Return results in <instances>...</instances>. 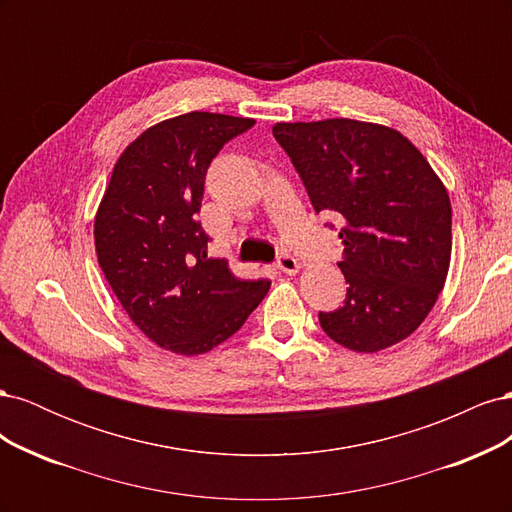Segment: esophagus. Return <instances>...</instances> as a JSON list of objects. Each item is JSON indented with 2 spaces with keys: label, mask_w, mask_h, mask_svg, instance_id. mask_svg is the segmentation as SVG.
Returning <instances> with one entry per match:
<instances>
[{
  "label": "esophagus",
  "mask_w": 512,
  "mask_h": 512,
  "mask_svg": "<svg viewBox=\"0 0 512 512\" xmlns=\"http://www.w3.org/2000/svg\"><path fill=\"white\" fill-rule=\"evenodd\" d=\"M277 269L288 273V275H294V273H299L301 262L294 258V256H290V254H282L280 258H277Z\"/></svg>",
  "instance_id": "obj_1"
}]
</instances>
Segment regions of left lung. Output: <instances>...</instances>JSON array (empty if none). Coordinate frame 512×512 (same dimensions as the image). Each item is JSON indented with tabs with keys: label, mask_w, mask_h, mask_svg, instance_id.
Returning a JSON list of instances; mask_svg holds the SVG:
<instances>
[{
	"label": "left lung",
	"mask_w": 512,
	"mask_h": 512,
	"mask_svg": "<svg viewBox=\"0 0 512 512\" xmlns=\"http://www.w3.org/2000/svg\"><path fill=\"white\" fill-rule=\"evenodd\" d=\"M275 141L316 213L335 215L348 292L320 312L322 331L354 352H378L418 329L451 262V200L404 134L378 123H275Z\"/></svg>",
	"instance_id": "1"
}]
</instances>
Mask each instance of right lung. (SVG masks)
I'll use <instances>...</instances> for the list:
<instances>
[{"label":"right lung","instance_id":"add662e5","mask_svg":"<svg viewBox=\"0 0 512 512\" xmlns=\"http://www.w3.org/2000/svg\"><path fill=\"white\" fill-rule=\"evenodd\" d=\"M254 123L203 111L156 123L121 153L104 192L94 224L100 269L130 320L170 352L226 342L271 286L209 258L196 218L211 160Z\"/></svg>","mask_w":512,"mask_h":512}]
</instances>
